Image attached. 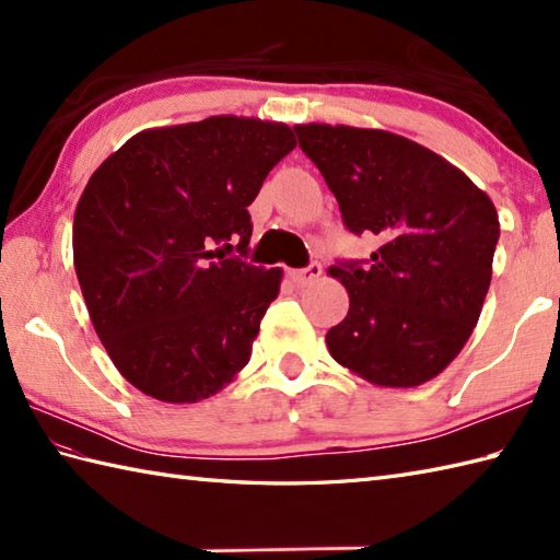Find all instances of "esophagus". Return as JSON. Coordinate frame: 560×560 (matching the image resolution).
<instances>
[{
  "label": "esophagus",
  "instance_id": "34e87169",
  "mask_svg": "<svg viewBox=\"0 0 560 560\" xmlns=\"http://www.w3.org/2000/svg\"><path fill=\"white\" fill-rule=\"evenodd\" d=\"M319 273H323V265H319V261H311L305 269H293L291 279L299 283V287H305V283H313L315 279H319Z\"/></svg>",
  "mask_w": 560,
  "mask_h": 560
}]
</instances>
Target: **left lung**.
Instances as JSON below:
<instances>
[{
    "mask_svg": "<svg viewBox=\"0 0 560 560\" xmlns=\"http://www.w3.org/2000/svg\"><path fill=\"white\" fill-rule=\"evenodd\" d=\"M343 225L377 235L371 261L329 267L349 313L331 359L380 387H416L455 361L491 287L501 223L489 195L416 141L347 125L293 127Z\"/></svg>",
    "mask_w": 560,
    "mask_h": 560,
    "instance_id": "left-lung-1",
    "label": "left lung"
}]
</instances>
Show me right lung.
Masks as SVG:
<instances>
[{
  "label": "right lung",
  "instance_id": "1",
  "mask_svg": "<svg viewBox=\"0 0 560 560\" xmlns=\"http://www.w3.org/2000/svg\"><path fill=\"white\" fill-rule=\"evenodd\" d=\"M295 149L289 125L217 115L144 129L101 163L74 213L93 329L144 395L192 404L243 371L281 269L247 265L253 205ZM241 258H229L232 243Z\"/></svg>",
  "mask_w": 560,
  "mask_h": 560
}]
</instances>
